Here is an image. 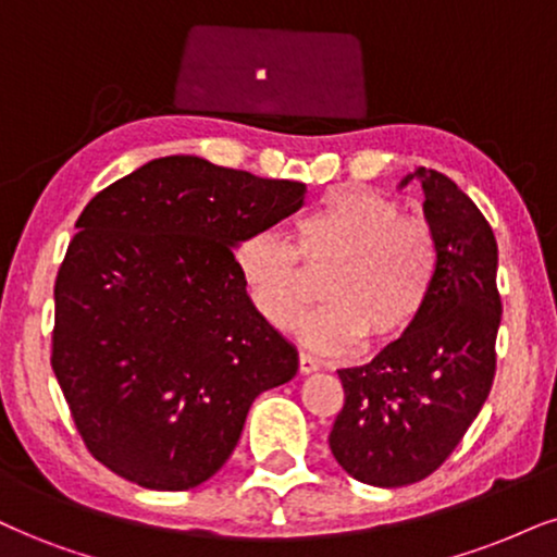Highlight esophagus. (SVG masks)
<instances>
[{"label":"esophagus","instance_id":"1","mask_svg":"<svg viewBox=\"0 0 557 557\" xmlns=\"http://www.w3.org/2000/svg\"><path fill=\"white\" fill-rule=\"evenodd\" d=\"M318 369H320V361L314 359V356L299 354V372L301 374H312V372H318Z\"/></svg>","mask_w":557,"mask_h":557}]
</instances>
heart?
<instances>
[{
  "label": "heart",
  "instance_id": "1",
  "mask_svg": "<svg viewBox=\"0 0 557 557\" xmlns=\"http://www.w3.org/2000/svg\"><path fill=\"white\" fill-rule=\"evenodd\" d=\"M294 245L258 230L239 243L235 265L260 318L276 331L294 325L310 301L299 258L333 263L320 281L325 299L299 320L297 335L320 354L346 351L367 335L387 343L423 312L438 273L431 224L403 214L395 198L338 188L294 222Z\"/></svg>",
  "mask_w": 557,
  "mask_h": 557
}]
</instances>
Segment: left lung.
I'll use <instances>...</instances> for the list:
<instances>
[{"mask_svg":"<svg viewBox=\"0 0 557 557\" xmlns=\"http://www.w3.org/2000/svg\"><path fill=\"white\" fill-rule=\"evenodd\" d=\"M438 273L423 312L363 367L341 369L346 393L331 451L348 475L380 488L442 468L475 421L496 376L500 297L491 224L455 181L418 168Z\"/></svg>","mask_w":557,"mask_h":557,"instance_id":"left-lung-1","label":"left lung"}]
</instances>
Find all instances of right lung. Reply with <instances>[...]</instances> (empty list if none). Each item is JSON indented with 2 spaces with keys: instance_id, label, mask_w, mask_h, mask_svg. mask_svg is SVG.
<instances>
[{
  "instance_id": "1",
  "label": "right lung",
  "mask_w": 557,
  "mask_h": 557,
  "mask_svg": "<svg viewBox=\"0 0 557 557\" xmlns=\"http://www.w3.org/2000/svg\"><path fill=\"white\" fill-rule=\"evenodd\" d=\"M305 194L173 154L85 206L53 286L51 367L89 455L115 475L196 488L235 451L252 400L297 374V348L252 307L232 247Z\"/></svg>"
}]
</instances>
